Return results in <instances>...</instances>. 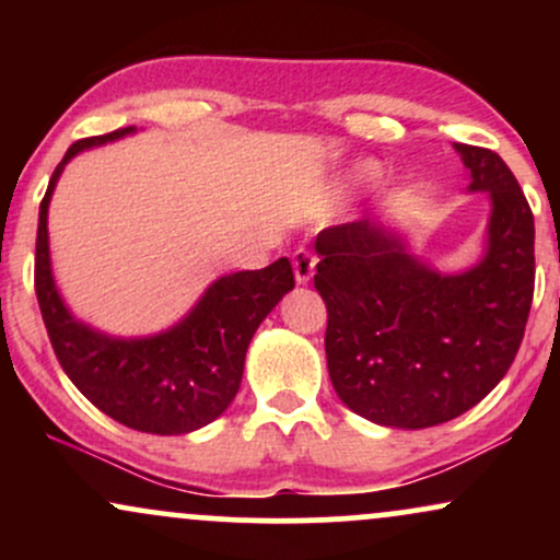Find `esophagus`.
Returning a JSON list of instances; mask_svg holds the SVG:
<instances>
[{"instance_id":"esophagus-1","label":"esophagus","mask_w":560,"mask_h":560,"mask_svg":"<svg viewBox=\"0 0 560 560\" xmlns=\"http://www.w3.org/2000/svg\"><path fill=\"white\" fill-rule=\"evenodd\" d=\"M292 268H294V279L298 284H307L316 273V255H311L307 249H294L292 253Z\"/></svg>"}]
</instances>
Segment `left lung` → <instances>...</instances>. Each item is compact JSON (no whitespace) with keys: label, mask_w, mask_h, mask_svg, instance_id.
<instances>
[{"label":"left lung","mask_w":560,"mask_h":560,"mask_svg":"<svg viewBox=\"0 0 560 560\" xmlns=\"http://www.w3.org/2000/svg\"><path fill=\"white\" fill-rule=\"evenodd\" d=\"M455 150L471 171L468 189L492 199L487 255L471 271H432L369 218L316 240L331 384L347 408L384 427L427 429L474 408L508 374L529 318V202L498 152Z\"/></svg>","instance_id":"obj_1"}]
</instances>
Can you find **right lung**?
Returning <instances> with one entry per match:
<instances>
[{
    "label": "right lung",
    "instance_id": "add662e5",
    "mask_svg": "<svg viewBox=\"0 0 560 560\" xmlns=\"http://www.w3.org/2000/svg\"><path fill=\"white\" fill-rule=\"evenodd\" d=\"M131 131L128 126L79 139L55 168L38 208L34 287L57 361L89 402L137 432L186 434L215 421L234 400L249 339L294 287V273L279 258L260 271L223 276L182 324L155 337L115 339L79 324L62 305L49 268V197L70 158Z\"/></svg>",
    "mask_w": 560,
    "mask_h": 560
}]
</instances>
